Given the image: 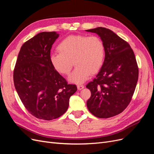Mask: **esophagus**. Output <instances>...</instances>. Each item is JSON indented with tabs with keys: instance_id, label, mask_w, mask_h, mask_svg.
<instances>
[{
	"instance_id": "obj_1",
	"label": "esophagus",
	"mask_w": 154,
	"mask_h": 154,
	"mask_svg": "<svg viewBox=\"0 0 154 154\" xmlns=\"http://www.w3.org/2000/svg\"><path fill=\"white\" fill-rule=\"evenodd\" d=\"M77 88L78 90H82L83 89V88H84V85H77Z\"/></svg>"
}]
</instances>
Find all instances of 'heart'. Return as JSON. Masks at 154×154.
Returning a JSON list of instances; mask_svg holds the SVG:
<instances>
[{"label":"heart","mask_w":154,"mask_h":154,"mask_svg":"<svg viewBox=\"0 0 154 154\" xmlns=\"http://www.w3.org/2000/svg\"><path fill=\"white\" fill-rule=\"evenodd\" d=\"M59 53L50 55V62L59 74L66 76L76 66L69 80L80 84L101 69L105 58L103 42L97 36L70 35L58 45ZM74 63H73V62Z\"/></svg>","instance_id":"b5f03b06"}]
</instances>
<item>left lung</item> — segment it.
I'll return each mask as SVG.
<instances>
[{
	"instance_id": "8db88e82",
	"label": "left lung",
	"mask_w": 154,
	"mask_h": 154,
	"mask_svg": "<svg viewBox=\"0 0 154 154\" xmlns=\"http://www.w3.org/2000/svg\"><path fill=\"white\" fill-rule=\"evenodd\" d=\"M98 35L105 47L104 63L96 77L86 85L91 96L87 101L91 114L99 118L118 115L132 100L139 69L130 45L105 27L86 30Z\"/></svg>"
}]
</instances>
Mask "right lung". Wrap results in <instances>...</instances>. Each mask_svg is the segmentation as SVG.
I'll return each mask as SVG.
<instances>
[{
  "label": "right lung",
  "instance_id": "right-lung-1",
  "mask_svg": "<svg viewBox=\"0 0 154 154\" xmlns=\"http://www.w3.org/2000/svg\"><path fill=\"white\" fill-rule=\"evenodd\" d=\"M57 32H42L22 45L13 71L15 89L27 110L35 117L52 120L67 111L69 98L77 91L50 62Z\"/></svg>",
  "mask_w": 154,
  "mask_h": 154
}]
</instances>
